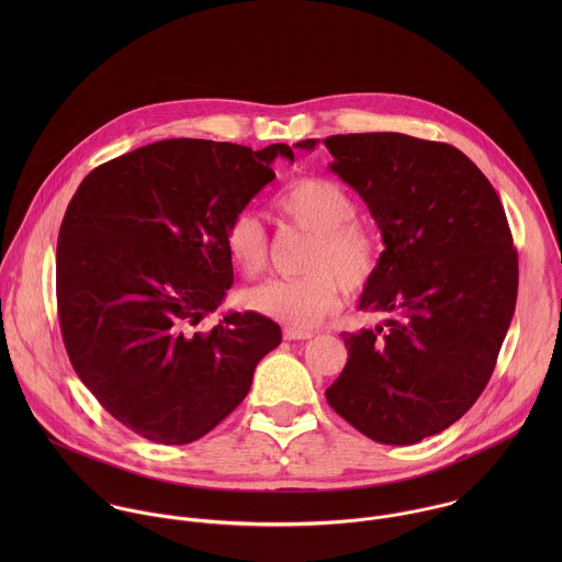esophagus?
I'll list each match as a JSON object with an SVG mask.
<instances>
[{
	"mask_svg": "<svg viewBox=\"0 0 562 562\" xmlns=\"http://www.w3.org/2000/svg\"><path fill=\"white\" fill-rule=\"evenodd\" d=\"M283 337L288 341H299V339H312L314 330H303V328H294V326H285L283 328Z\"/></svg>",
	"mask_w": 562,
	"mask_h": 562,
	"instance_id": "obj_1",
	"label": "esophagus"
}]
</instances>
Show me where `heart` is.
I'll use <instances>...</instances> for the list:
<instances>
[{"label":"heart","instance_id":"b5f03b06","mask_svg":"<svg viewBox=\"0 0 562 562\" xmlns=\"http://www.w3.org/2000/svg\"><path fill=\"white\" fill-rule=\"evenodd\" d=\"M277 212L303 232L314 234L301 279H272L244 292L248 310L294 328H314L341 307V290H363L376 270V246L355 221L357 205L344 186L324 177L292 181L277 199ZM227 250L246 277L266 270L270 238L261 221L236 214L225 232Z\"/></svg>","mask_w":562,"mask_h":562}]
</instances>
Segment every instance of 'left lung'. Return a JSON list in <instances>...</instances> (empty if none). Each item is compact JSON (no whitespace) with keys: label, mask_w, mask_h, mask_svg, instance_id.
<instances>
[{"label":"left lung","mask_w":562,"mask_h":562,"mask_svg":"<svg viewBox=\"0 0 562 562\" xmlns=\"http://www.w3.org/2000/svg\"><path fill=\"white\" fill-rule=\"evenodd\" d=\"M324 147L385 244L359 299L385 322L341 333L348 361L326 401L366 437L411 446L486 387L515 314L517 250L499 196L457 147L396 132L328 136Z\"/></svg>","instance_id":"8db88e82"}]
</instances>
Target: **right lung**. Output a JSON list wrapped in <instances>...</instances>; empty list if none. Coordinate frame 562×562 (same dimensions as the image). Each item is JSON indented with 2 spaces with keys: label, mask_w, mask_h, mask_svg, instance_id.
Instances as JSON below:
<instances>
[{
  "label": "right lung",
  "mask_w": 562,
  "mask_h": 562,
  "mask_svg": "<svg viewBox=\"0 0 562 562\" xmlns=\"http://www.w3.org/2000/svg\"><path fill=\"white\" fill-rule=\"evenodd\" d=\"M288 145L170 138L83 177L60 225L56 296L65 348L81 383L136 435L183 446L218 426L281 344L277 322L229 312L225 232L274 179Z\"/></svg>",
  "instance_id": "add662e5"
}]
</instances>
